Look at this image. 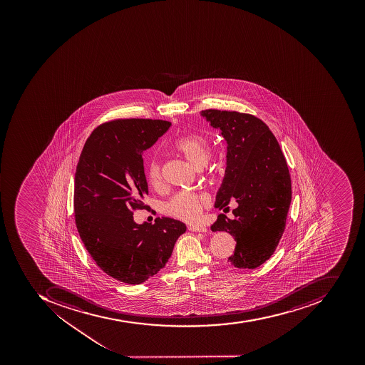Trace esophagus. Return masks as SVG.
Returning <instances> with one entry per match:
<instances>
[{
	"mask_svg": "<svg viewBox=\"0 0 365 365\" xmlns=\"http://www.w3.org/2000/svg\"><path fill=\"white\" fill-rule=\"evenodd\" d=\"M190 231H193V232H207V227H202V225H190L189 227Z\"/></svg>",
	"mask_w": 365,
	"mask_h": 365,
	"instance_id": "obj_1",
	"label": "esophagus"
}]
</instances>
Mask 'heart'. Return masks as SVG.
I'll return each mask as SVG.
<instances>
[{"label": "heart", "instance_id": "1", "mask_svg": "<svg viewBox=\"0 0 365 365\" xmlns=\"http://www.w3.org/2000/svg\"><path fill=\"white\" fill-rule=\"evenodd\" d=\"M174 148L189 160L195 168H205L212 156V144L202 134H190L174 142ZM148 179L152 185L162 183V166L160 160H152L148 164ZM210 197L205 193L183 191L174 194L164 205V213L180 220L192 222L201 217L202 211L209 207Z\"/></svg>", "mask_w": 365, "mask_h": 365}]
</instances>
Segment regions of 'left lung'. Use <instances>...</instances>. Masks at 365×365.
Wrapping results in <instances>:
<instances>
[{
	"mask_svg": "<svg viewBox=\"0 0 365 365\" xmlns=\"http://www.w3.org/2000/svg\"><path fill=\"white\" fill-rule=\"evenodd\" d=\"M202 116L227 140V168L215 207L229 209L233 219L217 217L211 230L225 231L235 240L229 262L255 269L276 250L292 202V181L284 154L269 127L254 115L207 109Z\"/></svg>",
	"mask_w": 365,
	"mask_h": 365,
	"instance_id": "1",
	"label": "left lung"
}]
</instances>
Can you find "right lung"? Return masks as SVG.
<instances>
[{"mask_svg": "<svg viewBox=\"0 0 365 365\" xmlns=\"http://www.w3.org/2000/svg\"><path fill=\"white\" fill-rule=\"evenodd\" d=\"M171 127L160 119H115L86 140L75 175L77 230L97 266L118 282L140 284L158 274L171 257L186 225L171 217L135 222L146 207L144 150Z\"/></svg>", "mask_w": 365, "mask_h": 365, "instance_id": "right-lung-1", "label": "right lung"}]
</instances>
